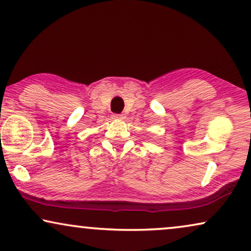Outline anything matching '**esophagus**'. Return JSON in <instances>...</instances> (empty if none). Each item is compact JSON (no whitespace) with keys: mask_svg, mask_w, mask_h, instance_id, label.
Masks as SVG:
<instances>
[{"mask_svg":"<svg viewBox=\"0 0 251 251\" xmlns=\"http://www.w3.org/2000/svg\"><path fill=\"white\" fill-rule=\"evenodd\" d=\"M113 117V119H116V120H124L125 119V115H113L112 116Z\"/></svg>","mask_w":251,"mask_h":251,"instance_id":"obj_1","label":"esophagus"}]
</instances>
